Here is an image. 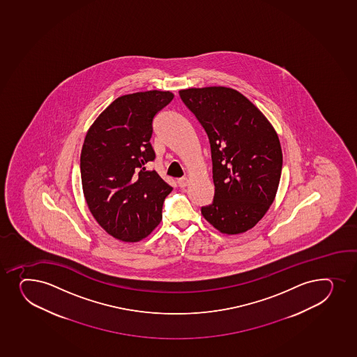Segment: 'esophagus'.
<instances>
[{"instance_id":"1","label":"esophagus","mask_w":357,"mask_h":357,"mask_svg":"<svg viewBox=\"0 0 357 357\" xmlns=\"http://www.w3.org/2000/svg\"><path fill=\"white\" fill-rule=\"evenodd\" d=\"M188 183H190V181H188V178H181V179H178V185H179V188H186Z\"/></svg>"}]
</instances>
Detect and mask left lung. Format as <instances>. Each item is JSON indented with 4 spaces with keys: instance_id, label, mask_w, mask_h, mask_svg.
I'll list each match as a JSON object with an SVG mask.
<instances>
[{
    "instance_id": "obj_1",
    "label": "left lung",
    "mask_w": 357,
    "mask_h": 357,
    "mask_svg": "<svg viewBox=\"0 0 357 357\" xmlns=\"http://www.w3.org/2000/svg\"><path fill=\"white\" fill-rule=\"evenodd\" d=\"M211 146L213 202L202 215L225 234L252 229L276 197L283 165L277 132L242 93L213 86L179 91Z\"/></svg>"
}]
</instances>
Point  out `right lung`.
<instances>
[{
    "label": "right lung",
    "instance_id": "right-lung-1",
    "mask_svg": "<svg viewBox=\"0 0 357 357\" xmlns=\"http://www.w3.org/2000/svg\"><path fill=\"white\" fill-rule=\"evenodd\" d=\"M169 91L119 96L89 127L81 150L84 199L100 227L121 242L135 243L159 225L172 188L146 169L155 153L154 116L172 101Z\"/></svg>",
    "mask_w": 357,
    "mask_h": 357
}]
</instances>
